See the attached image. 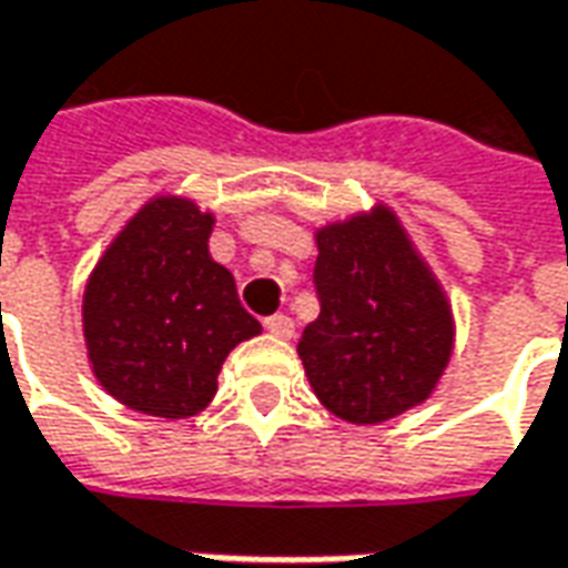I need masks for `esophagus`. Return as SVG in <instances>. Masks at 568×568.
Returning a JSON list of instances; mask_svg holds the SVG:
<instances>
[{
	"mask_svg": "<svg viewBox=\"0 0 568 568\" xmlns=\"http://www.w3.org/2000/svg\"><path fill=\"white\" fill-rule=\"evenodd\" d=\"M265 331L272 337H277V341H287V337H293V318H287V315H268L265 318Z\"/></svg>",
	"mask_w": 568,
	"mask_h": 568,
	"instance_id": "esophagus-1",
	"label": "esophagus"
}]
</instances>
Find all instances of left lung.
I'll return each instance as SVG.
<instances>
[{
	"label": "left lung",
	"instance_id": "8db88e82",
	"mask_svg": "<svg viewBox=\"0 0 568 568\" xmlns=\"http://www.w3.org/2000/svg\"><path fill=\"white\" fill-rule=\"evenodd\" d=\"M322 312L296 353L312 394L349 425H382L437 390L456 346L450 296L387 203L315 227Z\"/></svg>",
	"mask_w": 568,
	"mask_h": 568
}]
</instances>
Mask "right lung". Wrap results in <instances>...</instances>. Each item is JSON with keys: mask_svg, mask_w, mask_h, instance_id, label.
I'll return each mask as SVG.
<instances>
[{"mask_svg": "<svg viewBox=\"0 0 568 568\" xmlns=\"http://www.w3.org/2000/svg\"><path fill=\"white\" fill-rule=\"evenodd\" d=\"M215 215L159 193L133 212L83 287L87 359L109 397L143 416H200L227 353L262 334L234 275L209 253Z\"/></svg>", "mask_w": 568, "mask_h": 568, "instance_id": "add662e5", "label": "right lung"}]
</instances>
